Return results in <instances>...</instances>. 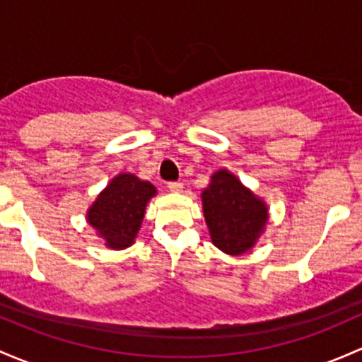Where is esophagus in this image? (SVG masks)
<instances>
[{
  "mask_svg": "<svg viewBox=\"0 0 362 362\" xmlns=\"http://www.w3.org/2000/svg\"><path fill=\"white\" fill-rule=\"evenodd\" d=\"M182 189H184V184H182V182H170L168 184L170 192H182Z\"/></svg>",
  "mask_w": 362,
  "mask_h": 362,
  "instance_id": "obj_1",
  "label": "esophagus"
}]
</instances>
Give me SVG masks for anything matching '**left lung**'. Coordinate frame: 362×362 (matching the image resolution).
I'll use <instances>...</instances> for the list:
<instances>
[{"instance_id": "8db88e82", "label": "left lung", "mask_w": 362, "mask_h": 362, "mask_svg": "<svg viewBox=\"0 0 362 362\" xmlns=\"http://www.w3.org/2000/svg\"><path fill=\"white\" fill-rule=\"evenodd\" d=\"M201 201L211 243L227 255H243L253 248L267 226V204L227 170L211 175Z\"/></svg>"}]
</instances>
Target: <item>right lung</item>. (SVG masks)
<instances>
[{
	"mask_svg": "<svg viewBox=\"0 0 362 362\" xmlns=\"http://www.w3.org/2000/svg\"><path fill=\"white\" fill-rule=\"evenodd\" d=\"M156 187L132 173L112 178L91 204L86 220L111 250H124L135 243L146 206Z\"/></svg>",
	"mask_w": 362,
	"mask_h": 362,
	"instance_id": "1",
	"label": "right lung"
}]
</instances>
